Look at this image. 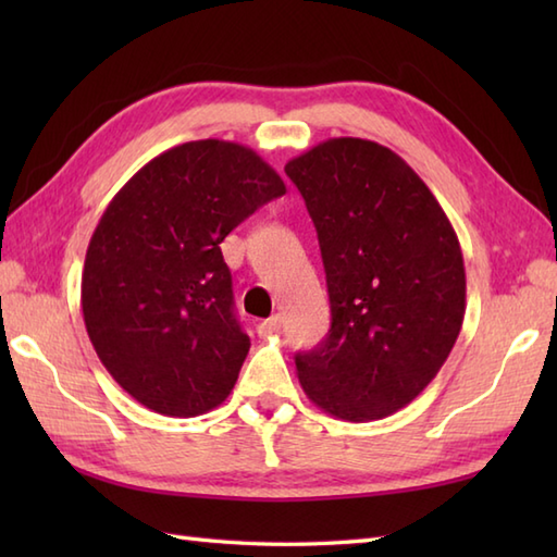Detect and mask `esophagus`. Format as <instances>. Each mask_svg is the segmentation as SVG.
<instances>
[{"label":"esophagus","mask_w":557,"mask_h":557,"mask_svg":"<svg viewBox=\"0 0 557 557\" xmlns=\"http://www.w3.org/2000/svg\"><path fill=\"white\" fill-rule=\"evenodd\" d=\"M280 327H282V318H280V315H272V318H268V321L258 323V335H260V337L277 335Z\"/></svg>","instance_id":"34e87169"}]
</instances>
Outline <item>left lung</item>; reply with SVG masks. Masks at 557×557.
Wrapping results in <instances>:
<instances>
[{"instance_id":"obj_1","label":"left lung","mask_w":557,"mask_h":557,"mask_svg":"<svg viewBox=\"0 0 557 557\" xmlns=\"http://www.w3.org/2000/svg\"><path fill=\"white\" fill-rule=\"evenodd\" d=\"M315 224L327 337L294 357L315 407L375 421L407 407L453 351L467 309L459 239L421 176L366 138H327L285 164Z\"/></svg>"}]
</instances>
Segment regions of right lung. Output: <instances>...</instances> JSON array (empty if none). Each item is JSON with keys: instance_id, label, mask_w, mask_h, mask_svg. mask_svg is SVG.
<instances>
[{"instance_id": "right-lung-1", "label": "right lung", "mask_w": 557, "mask_h": 557, "mask_svg": "<svg viewBox=\"0 0 557 557\" xmlns=\"http://www.w3.org/2000/svg\"><path fill=\"white\" fill-rule=\"evenodd\" d=\"M285 191L256 150L206 138L160 152L104 208L83 265V321L140 405L188 419L227 399L251 339L220 244Z\"/></svg>"}]
</instances>
